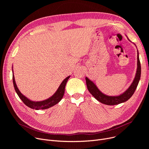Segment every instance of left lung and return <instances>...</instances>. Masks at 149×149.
<instances>
[{"label":"left lung","instance_id":"left-lung-1","mask_svg":"<svg viewBox=\"0 0 149 149\" xmlns=\"http://www.w3.org/2000/svg\"><path fill=\"white\" fill-rule=\"evenodd\" d=\"M137 70L135 79L129 88L123 93L119 96H108L101 92L97 87V86L90 80L88 77H86L87 88L89 92L100 103L106 105H116L127 101L134 94L140 80L141 77V64L139 58V53L137 51Z\"/></svg>","mask_w":149,"mask_h":149}]
</instances>
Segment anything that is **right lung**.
<instances>
[{"instance_id": "obj_1", "label": "right lung", "mask_w": 149, "mask_h": 149, "mask_svg": "<svg viewBox=\"0 0 149 149\" xmlns=\"http://www.w3.org/2000/svg\"><path fill=\"white\" fill-rule=\"evenodd\" d=\"M69 77H70V76H68L63 81L61 82L58 89L57 90V91L56 92H55V93L52 97H51L48 99L45 100L44 101H31V100H29L28 98H26L25 96L23 95L22 93L20 92V91L19 90L17 85H16V83H15L14 74H13V84H14L15 91L17 93V95L19 97V98L22 100V101L23 102V103L31 109H36V110H39V109H48L54 105H56L58 102H60L61 100L62 99L63 97V95H64L65 86L66 84V83H67L68 79H69Z\"/></svg>"}]
</instances>
